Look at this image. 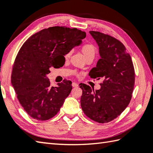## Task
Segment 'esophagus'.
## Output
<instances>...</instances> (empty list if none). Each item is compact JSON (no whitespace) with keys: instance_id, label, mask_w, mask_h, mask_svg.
<instances>
[{"instance_id":"obj_1","label":"esophagus","mask_w":153,"mask_h":153,"mask_svg":"<svg viewBox=\"0 0 153 153\" xmlns=\"http://www.w3.org/2000/svg\"><path fill=\"white\" fill-rule=\"evenodd\" d=\"M71 85H72V86L74 87V88H76V87L78 86V84H77V83H75V82H73L72 84H71Z\"/></svg>"}]
</instances>
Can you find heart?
Wrapping results in <instances>:
<instances>
[{
  "label": "heart",
  "instance_id": "heart-1",
  "mask_svg": "<svg viewBox=\"0 0 153 153\" xmlns=\"http://www.w3.org/2000/svg\"><path fill=\"white\" fill-rule=\"evenodd\" d=\"M81 50L83 53V56H85V59L88 58H94L95 55V52H96V48L94 46V44L89 42H84L82 46H81ZM71 55V52H68L64 54V58L65 59H68L70 58Z\"/></svg>",
  "mask_w": 153,
  "mask_h": 153
}]
</instances>
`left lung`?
<instances>
[{"label":"left lung","instance_id":"8db88e82","mask_svg":"<svg viewBox=\"0 0 153 153\" xmlns=\"http://www.w3.org/2000/svg\"><path fill=\"white\" fill-rule=\"evenodd\" d=\"M99 46L101 58L89 76L103 78L101 89L93 92L89 85L79 84L82 89L81 106L87 117L100 123L111 121L126 109L132 97L134 69L131 57L122 42L97 31H90Z\"/></svg>","mask_w":153,"mask_h":153}]
</instances>
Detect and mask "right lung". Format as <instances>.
I'll use <instances>...</instances> for the list:
<instances>
[{"mask_svg":"<svg viewBox=\"0 0 153 153\" xmlns=\"http://www.w3.org/2000/svg\"><path fill=\"white\" fill-rule=\"evenodd\" d=\"M85 36V32L76 28L53 26L33 34L20 48L11 83L20 105L33 119L48 120L59 112L72 89L71 82L52 87L46 75L51 67H59L65 53Z\"/></svg>","mask_w":153,"mask_h":153,"instance_id":"obj_1","label":"right lung"}]
</instances>
